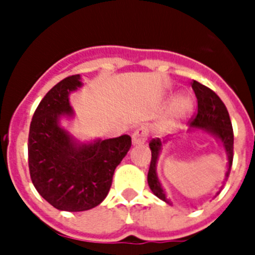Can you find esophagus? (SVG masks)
Returning <instances> with one entry per match:
<instances>
[{
  "mask_svg": "<svg viewBox=\"0 0 255 255\" xmlns=\"http://www.w3.org/2000/svg\"><path fill=\"white\" fill-rule=\"evenodd\" d=\"M148 136V128L147 126H139L138 129H135L132 134V143L134 144H144Z\"/></svg>",
  "mask_w": 255,
  "mask_h": 255,
  "instance_id": "34e87169",
  "label": "esophagus"
}]
</instances>
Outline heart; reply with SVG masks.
Returning a JSON list of instances; mask_svg holds the SVG:
<instances>
[{
  "mask_svg": "<svg viewBox=\"0 0 255 255\" xmlns=\"http://www.w3.org/2000/svg\"><path fill=\"white\" fill-rule=\"evenodd\" d=\"M193 107V102L189 97H179L176 100L173 101L172 107H171L170 112V120H168V125L173 124L175 121L180 120L182 117L189 114Z\"/></svg>",
  "mask_w": 255,
  "mask_h": 255,
  "instance_id": "heart-1",
  "label": "heart"
}]
</instances>
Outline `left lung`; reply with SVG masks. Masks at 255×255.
Masks as SVG:
<instances>
[{"label": "left lung", "mask_w": 255, "mask_h": 255, "mask_svg": "<svg viewBox=\"0 0 255 255\" xmlns=\"http://www.w3.org/2000/svg\"><path fill=\"white\" fill-rule=\"evenodd\" d=\"M191 87H193V91L197 96L198 110L194 116L190 119V126L200 128L206 131L212 132L222 141L225 149H226L227 157H229V168H227L226 172L227 179L230 171H231L234 159V130L231 120H230L229 111H227L226 106L221 101L220 97L208 87L200 84L195 80L191 83ZM163 143H166V140L161 141L159 138L152 139L149 141L152 159H150L149 171H148V185H149L150 190L153 191V194L170 204V202L166 199L163 189H162L157 173H155V163H157Z\"/></svg>", "instance_id": "obj_1"}]
</instances>
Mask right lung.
Wrapping results in <instances>:
<instances>
[{
	"mask_svg": "<svg viewBox=\"0 0 255 255\" xmlns=\"http://www.w3.org/2000/svg\"><path fill=\"white\" fill-rule=\"evenodd\" d=\"M82 87L80 76L61 80L43 97L30 123L28 163L33 185L60 211L94 208L107 197L115 168L131 147L129 135L78 145L61 129V116H71L69 94Z\"/></svg>",
	"mask_w": 255,
	"mask_h": 255,
	"instance_id": "add662e5",
	"label": "right lung"
}]
</instances>
